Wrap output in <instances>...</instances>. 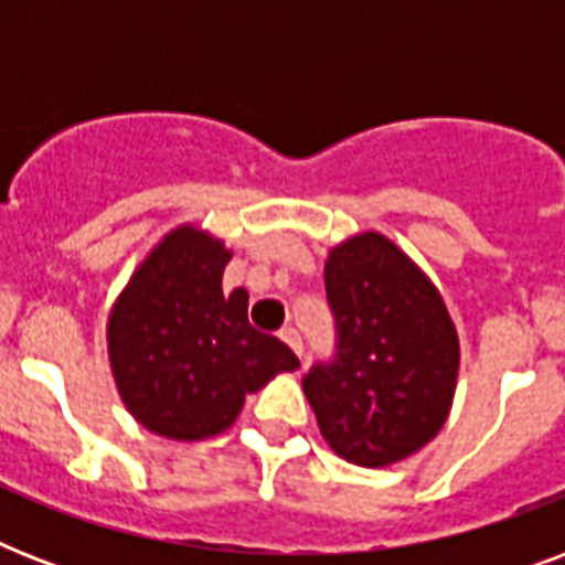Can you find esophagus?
<instances>
[{
    "label": "esophagus",
    "mask_w": 565,
    "mask_h": 565,
    "mask_svg": "<svg viewBox=\"0 0 565 565\" xmlns=\"http://www.w3.org/2000/svg\"><path fill=\"white\" fill-rule=\"evenodd\" d=\"M281 340L287 345H290L292 352L299 354V358H305V340H301V334H299V331H296V328H284Z\"/></svg>",
    "instance_id": "34e87169"
}]
</instances>
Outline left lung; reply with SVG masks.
<instances>
[{"label":"left lung","instance_id":"8db88e82","mask_svg":"<svg viewBox=\"0 0 565 565\" xmlns=\"http://www.w3.org/2000/svg\"><path fill=\"white\" fill-rule=\"evenodd\" d=\"M334 354L301 386L328 446L349 463L386 466L437 437L460 366L457 331L437 287L370 231L328 255Z\"/></svg>","mask_w":565,"mask_h":565}]
</instances>
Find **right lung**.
I'll return each instance as SVG.
<instances>
[{
  "label": "right lung",
  "mask_w": 565,
  "mask_h": 565,
  "mask_svg": "<svg viewBox=\"0 0 565 565\" xmlns=\"http://www.w3.org/2000/svg\"><path fill=\"white\" fill-rule=\"evenodd\" d=\"M231 252L190 225L175 228L128 281L108 322L110 370L128 413L170 439L213 437L246 393L299 358L248 322V292H222Z\"/></svg>",
  "instance_id": "right-lung-1"
}]
</instances>
